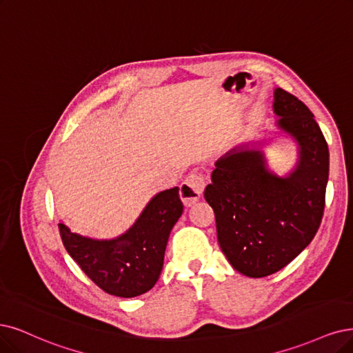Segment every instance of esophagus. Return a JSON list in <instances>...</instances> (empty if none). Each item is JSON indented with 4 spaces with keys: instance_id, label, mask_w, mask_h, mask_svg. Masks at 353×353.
Masks as SVG:
<instances>
[{
    "instance_id": "34e87169",
    "label": "esophagus",
    "mask_w": 353,
    "mask_h": 353,
    "mask_svg": "<svg viewBox=\"0 0 353 353\" xmlns=\"http://www.w3.org/2000/svg\"><path fill=\"white\" fill-rule=\"evenodd\" d=\"M205 189V177L201 173H190L180 185V198L186 205H192L201 198Z\"/></svg>"
}]
</instances>
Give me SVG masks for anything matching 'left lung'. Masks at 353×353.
<instances>
[{"instance_id":"obj_1","label":"left lung","mask_w":353,"mask_h":353,"mask_svg":"<svg viewBox=\"0 0 353 353\" xmlns=\"http://www.w3.org/2000/svg\"><path fill=\"white\" fill-rule=\"evenodd\" d=\"M278 126L299 145L288 177L272 174L263 154L232 150L218 160L205 199L212 206L221 250L237 272L272 275L301 253L321 224L329 180V147L305 104L275 90Z\"/></svg>"}]
</instances>
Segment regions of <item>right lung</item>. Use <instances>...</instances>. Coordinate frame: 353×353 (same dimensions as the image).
I'll use <instances>...</instances> for the list:
<instances>
[{"mask_svg": "<svg viewBox=\"0 0 353 353\" xmlns=\"http://www.w3.org/2000/svg\"><path fill=\"white\" fill-rule=\"evenodd\" d=\"M181 212L179 188H173L152 198L134 227L119 239H85L63 224H59V234L70 256L100 290L132 298L145 294L159 281L170 231Z\"/></svg>", "mask_w": 353, "mask_h": 353, "instance_id": "obj_1", "label": "right lung"}]
</instances>
